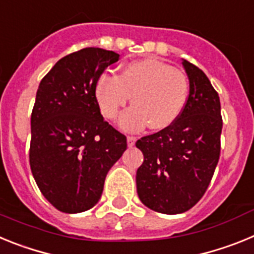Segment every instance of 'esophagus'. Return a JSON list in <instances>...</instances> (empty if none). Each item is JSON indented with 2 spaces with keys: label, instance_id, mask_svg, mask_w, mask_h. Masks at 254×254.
Masks as SVG:
<instances>
[{
  "label": "esophagus",
  "instance_id": "esophagus-1",
  "mask_svg": "<svg viewBox=\"0 0 254 254\" xmlns=\"http://www.w3.org/2000/svg\"><path fill=\"white\" fill-rule=\"evenodd\" d=\"M134 142H136V137H133V136H128L127 137V145H128V147L134 146Z\"/></svg>",
  "mask_w": 254,
  "mask_h": 254
}]
</instances>
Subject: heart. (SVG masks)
<instances>
[{
    "label": "heart",
    "mask_w": 254,
    "mask_h": 254,
    "mask_svg": "<svg viewBox=\"0 0 254 254\" xmlns=\"http://www.w3.org/2000/svg\"><path fill=\"white\" fill-rule=\"evenodd\" d=\"M188 93L185 71L151 58L132 61L120 76L103 73L96 84V99L107 120H116L132 95L133 107L121 118V127L127 131L147 123L155 131L167 128L183 111Z\"/></svg>",
    "instance_id": "b5f03b06"
}]
</instances>
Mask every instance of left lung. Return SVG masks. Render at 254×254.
Listing matches in <instances>:
<instances>
[{
    "mask_svg": "<svg viewBox=\"0 0 254 254\" xmlns=\"http://www.w3.org/2000/svg\"><path fill=\"white\" fill-rule=\"evenodd\" d=\"M190 94L167 128L137 140L143 163L136 173L141 202L156 212H186L202 198L220 158L219 94L202 69L183 60Z\"/></svg>",
    "mask_w": 254,
    "mask_h": 254,
    "instance_id": "1",
    "label": "left lung"
}]
</instances>
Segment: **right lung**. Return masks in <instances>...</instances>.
Instances as JSON below:
<instances>
[{"instance_id":"right-lung-1","label":"right lung","mask_w":254,"mask_h":254,"mask_svg":"<svg viewBox=\"0 0 254 254\" xmlns=\"http://www.w3.org/2000/svg\"><path fill=\"white\" fill-rule=\"evenodd\" d=\"M120 55L84 48L61 58L42 78L31 112L30 169L40 192L57 210L93 207L104 181L127 149L125 134L100 113L96 84Z\"/></svg>"}]
</instances>
